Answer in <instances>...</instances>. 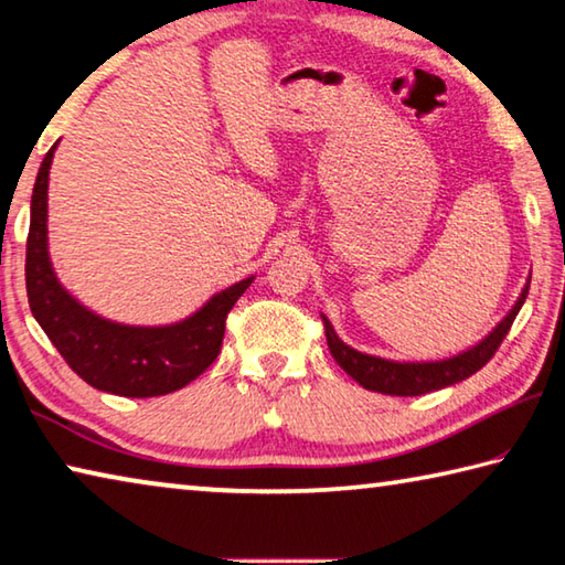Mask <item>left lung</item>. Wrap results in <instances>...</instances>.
<instances>
[{
    "mask_svg": "<svg viewBox=\"0 0 565 565\" xmlns=\"http://www.w3.org/2000/svg\"><path fill=\"white\" fill-rule=\"evenodd\" d=\"M529 288H531V280L525 282V288L521 290V295H518L511 312H508V316L498 322V326L488 332L480 343L452 358L423 360V363H405L403 360L401 363V360H385L377 355L360 353V350L343 343V340L338 338L335 328H332V322L322 316L330 355L335 358V363L343 367L355 383L367 387V391L385 393V395H403V397L440 391V387L460 383L473 373H478V370L495 355L498 345L503 343V338L513 326L518 310L523 308L525 298H529Z\"/></svg>",
    "mask_w": 565,
    "mask_h": 565,
    "instance_id": "1",
    "label": "left lung"
}]
</instances>
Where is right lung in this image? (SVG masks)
Instances as JSON below:
<instances>
[{
  "mask_svg": "<svg viewBox=\"0 0 565 565\" xmlns=\"http://www.w3.org/2000/svg\"><path fill=\"white\" fill-rule=\"evenodd\" d=\"M57 145L36 172L26 235V298L34 320L82 381L105 393L154 397L180 391L205 373L225 338V318L255 277L220 290L172 326H122L85 308L64 290L47 247V188Z\"/></svg>",
  "mask_w": 565,
  "mask_h": 565,
  "instance_id": "right-lung-1",
  "label": "right lung"
}]
</instances>
